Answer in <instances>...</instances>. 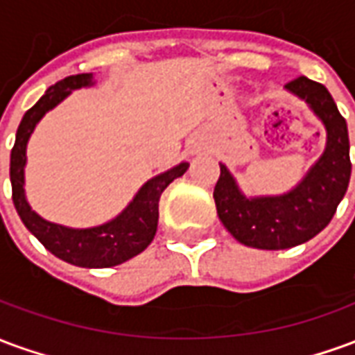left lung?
<instances>
[{"mask_svg":"<svg viewBox=\"0 0 355 355\" xmlns=\"http://www.w3.org/2000/svg\"><path fill=\"white\" fill-rule=\"evenodd\" d=\"M285 87L304 98L327 127V148L320 162L293 192L254 200L239 193L230 173L220 165L213 192L224 228L239 243L266 251L289 249L318 236L335 215L352 173L348 127L331 93L306 76L291 80Z\"/></svg>","mask_w":355,"mask_h":355,"instance_id":"left-lung-1","label":"left lung"}]
</instances>
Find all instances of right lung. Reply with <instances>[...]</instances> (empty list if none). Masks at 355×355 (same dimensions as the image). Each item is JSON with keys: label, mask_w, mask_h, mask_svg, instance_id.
I'll return each instance as SVG.
<instances>
[{"label": "right lung", "mask_w": 355, "mask_h": 355, "mask_svg": "<svg viewBox=\"0 0 355 355\" xmlns=\"http://www.w3.org/2000/svg\"><path fill=\"white\" fill-rule=\"evenodd\" d=\"M91 83V73H76L55 83L47 89L40 101L28 110L19 129L11 150V186L12 203L19 213L20 220L28 230L40 239L43 247L58 257L60 261L70 262L81 268H110L129 261L142 253L155 236L157 216H159V198L163 190L175 180L182 177L188 169V163H180L163 175H157L140 188L137 198L129 203L123 213L116 216L112 223L102 224L87 230H72L58 224L47 223L30 209L24 198V163H26V142L34 131L35 123L72 89L85 87Z\"/></svg>", "instance_id": "obj_1"}]
</instances>
